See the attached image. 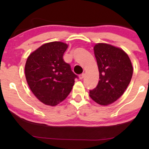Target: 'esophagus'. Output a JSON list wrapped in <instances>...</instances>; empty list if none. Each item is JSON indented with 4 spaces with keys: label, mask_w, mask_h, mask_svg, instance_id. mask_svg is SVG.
Masks as SVG:
<instances>
[{
    "label": "esophagus",
    "mask_w": 149,
    "mask_h": 149,
    "mask_svg": "<svg viewBox=\"0 0 149 149\" xmlns=\"http://www.w3.org/2000/svg\"><path fill=\"white\" fill-rule=\"evenodd\" d=\"M85 78V74L84 73H83V74H81V75H80L79 76V78L80 80H82V79H83V78Z\"/></svg>",
    "instance_id": "esophagus-1"
}]
</instances>
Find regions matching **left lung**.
<instances>
[{
	"label": "left lung",
	"mask_w": 149,
	"mask_h": 149,
	"mask_svg": "<svg viewBox=\"0 0 149 149\" xmlns=\"http://www.w3.org/2000/svg\"><path fill=\"white\" fill-rule=\"evenodd\" d=\"M100 80L90 90V97L100 105L113 103L123 95L130 83L133 68L129 57L122 49L106 43L94 47Z\"/></svg>",
	"instance_id": "obj_1"
}]
</instances>
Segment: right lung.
I'll use <instances>...</instances> for the list:
<instances>
[{"label":"right lung","mask_w":149,"mask_h":149,"mask_svg":"<svg viewBox=\"0 0 149 149\" xmlns=\"http://www.w3.org/2000/svg\"><path fill=\"white\" fill-rule=\"evenodd\" d=\"M68 45L50 42L38 47L27 58L25 76L38 100L46 105L56 106L71 92L78 76L63 59Z\"/></svg>","instance_id":"right-lung-1"}]
</instances>
